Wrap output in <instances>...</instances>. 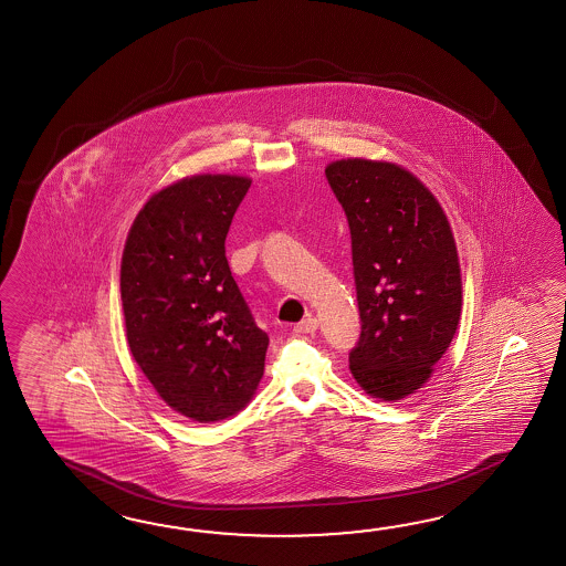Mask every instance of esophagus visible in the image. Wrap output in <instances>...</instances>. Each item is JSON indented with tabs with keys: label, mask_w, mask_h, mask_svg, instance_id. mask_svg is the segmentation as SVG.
I'll use <instances>...</instances> for the list:
<instances>
[{
	"label": "esophagus",
	"mask_w": 566,
	"mask_h": 566,
	"mask_svg": "<svg viewBox=\"0 0 566 566\" xmlns=\"http://www.w3.org/2000/svg\"><path fill=\"white\" fill-rule=\"evenodd\" d=\"M318 328V321L314 318V316H308V318H304L301 321L298 325H294V333H301V335H306V333H314Z\"/></svg>",
	"instance_id": "esophagus-1"
}]
</instances>
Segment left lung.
<instances>
[{"label": "left lung", "mask_w": 566, "mask_h": 566, "mask_svg": "<svg viewBox=\"0 0 566 566\" xmlns=\"http://www.w3.org/2000/svg\"><path fill=\"white\" fill-rule=\"evenodd\" d=\"M352 231L361 335L349 369L371 398L415 394L461 318V268L434 195L402 166L347 158L325 168Z\"/></svg>", "instance_id": "8db88e82"}]
</instances>
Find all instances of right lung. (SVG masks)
<instances>
[{
    "mask_svg": "<svg viewBox=\"0 0 566 566\" xmlns=\"http://www.w3.org/2000/svg\"><path fill=\"white\" fill-rule=\"evenodd\" d=\"M250 185L245 176L197 175L151 195L122 255L129 352L164 402L197 422L238 415L264 376L270 339L226 258Z\"/></svg>",
    "mask_w": 566,
    "mask_h": 566,
    "instance_id": "obj_1",
    "label": "right lung"
}]
</instances>
